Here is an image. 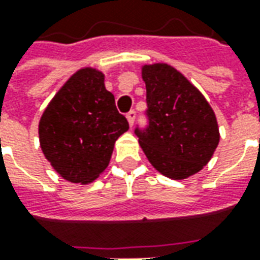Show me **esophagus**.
Instances as JSON below:
<instances>
[{
	"label": "esophagus",
	"mask_w": 260,
	"mask_h": 260,
	"mask_svg": "<svg viewBox=\"0 0 260 260\" xmlns=\"http://www.w3.org/2000/svg\"><path fill=\"white\" fill-rule=\"evenodd\" d=\"M135 115H136V113L134 111V110H131L129 113L126 114V119H128V124H129V126H132V125H134V121H135Z\"/></svg>",
	"instance_id": "esophagus-1"
}]
</instances>
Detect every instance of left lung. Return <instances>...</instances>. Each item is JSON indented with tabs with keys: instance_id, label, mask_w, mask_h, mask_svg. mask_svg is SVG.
<instances>
[{
	"instance_id": "1",
	"label": "left lung",
	"mask_w": 260,
	"mask_h": 260,
	"mask_svg": "<svg viewBox=\"0 0 260 260\" xmlns=\"http://www.w3.org/2000/svg\"><path fill=\"white\" fill-rule=\"evenodd\" d=\"M147 118L136 129L154 169L171 180H186L206 166L220 142L216 114L180 71L164 62L143 65Z\"/></svg>"
}]
</instances>
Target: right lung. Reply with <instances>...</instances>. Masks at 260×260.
<instances>
[{"label":"right lung","mask_w":260,"mask_h":260,"mask_svg":"<svg viewBox=\"0 0 260 260\" xmlns=\"http://www.w3.org/2000/svg\"><path fill=\"white\" fill-rule=\"evenodd\" d=\"M128 129L104 86V74L85 67L48 103L39 122V141L59 177L86 185L107 169L115 141Z\"/></svg>","instance_id":"add662e5"}]
</instances>
